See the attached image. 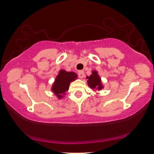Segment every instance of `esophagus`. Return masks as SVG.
Listing matches in <instances>:
<instances>
[{
	"label": "esophagus",
	"instance_id": "esophagus-1",
	"mask_svg": "<svg viewBox=\"0 0 154 154\" xmlns=\"http://www.w3.org/2000/svg\"><path fill=\"white\" fill-rule=\"evenodd\" d=\"M84 72L83 71H79L78 72V77H79V78H83V77H84Z\"/></svg>",
	"mask_w": 154,
	"mask_h": 154
}]
</instances>
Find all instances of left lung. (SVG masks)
Listing matches in <instances>:
<instances>
[{
	"mask_svg": "<svg viewBox=\"0 0 154 154\" xmlns=\"http://www.w3.org/2000/svg\"><path fill=\"white\" fill-rule=\"evenodd\" d=\"M87 79H88V85L92 89H98V91H100V90H101L103 88L101 82H100V79L99 76L98 75V74H97V72L95 71L93 72V74L90 77H87Z\"/></svg>",
	"mask_w": 154,
	"mask_h": 154,
	"instance_id": "left-lung-1",
	"label": "left lung"
}]
</instances>
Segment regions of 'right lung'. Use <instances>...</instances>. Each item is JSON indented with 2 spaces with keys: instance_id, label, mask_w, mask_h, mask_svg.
<instances>
[{
  "instance_id": "1",
  "label": "right lung",
  "mask_w": 154,
  "mask_h": 154,
  "mask_svg": "<svg viewBox=\"0 0 154 154\" xmlns=\"http://www.w3.org/2000/svg\"><path fill=\"white\" fill-rule=\"evenodd\" d=\"M77 77V75L74 72L61 70L55 80L52 91L59 98H62V95L65 94V93L68 91L70 82L75 80Z\"/></svg>"
}]
</instances>
